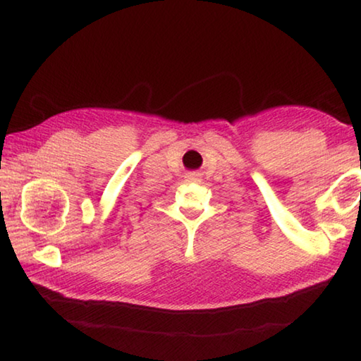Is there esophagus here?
I'll return each mask as SVG.
<instances>
[{
  "label": "esophagus",
  "instance_id": "1",
  "mask_svg": "<svg viewBox=\"0 0 361 361\" xmlns=\"http://www.w3.org/2000/svg\"><path fill=\"white\" fill-rule=\"evenodd\" d=\"M186 178H188V181H199V173L189 172V173L186 175Z\"/></svg>",
  "mask_w": 361,
  "mask_h": 361
}]
</instances>
